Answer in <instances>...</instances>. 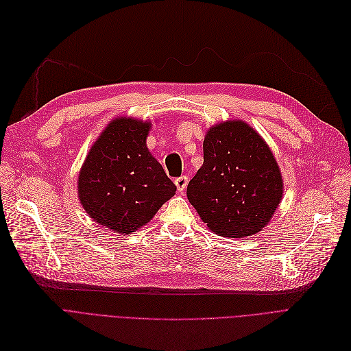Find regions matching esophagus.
Returning <instances> with one entry per match:
<instances>
[{
	"instance_id": "obj_1",
	"label": "esophagus",
	"mask_w": 351,
	"mask_h": 351,
	"mask_svg": "<svg viewBox=\"0 0 351 351\" xmlns=\"http://www.w3.org/2000/svg\"><path fill=\"white\" fill-rule=\"evenodd\" d=\"M174 182H176V186H177V190H178L180 193H182V191L186 190V187H187L189 177H187V176H181V177H177V178L174 180Z\"/></svg>"
}]
</instances>
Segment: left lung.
I'll list each match as a JSON object with an SVG mask.
<instances>
[{"mask_svg": "<svg viewBox=\"0 0 351 351\" xmlns=\"http://www.w3.org/2000/svg\"><path fill=\"white\" fill-rule=\"evenodd\" d=\"M204 162L189 182L187 197L207 227L240 239L261 231L280 204L282 178L270 147L241 120L211 127Z\"/></svg>", "mask_w": 351, "mask_h": 351, "instance_id": "1", "label": "left lung"}]
</instances>
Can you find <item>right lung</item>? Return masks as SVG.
<instances>
[{
	"instance_id": "1",
	"label": "right lung",
	"mask_w": 351,
	"mask_h": 351,
	"mask_svg": "<svg viewBox=\"0 0 351 351\" xmlns=\"http://www.w3.org/2000/svg\"><path fill=\"white\" fill-rule=\"evenodd\" d=\"M152 124L119 117L94 143L78 176V197L98 224L130 234L153 219L176 184L148 152Z\"/></svg>"
}]
</instances>
